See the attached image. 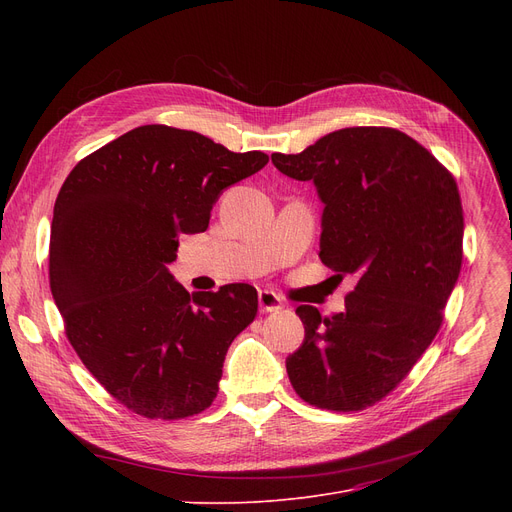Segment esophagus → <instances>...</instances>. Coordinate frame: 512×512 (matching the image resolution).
<instances>
[{"label":"esophagus","mask_w":512,"mask_h":512,"mask_svg":"<svg viewBox=\"0 0 512 512\" xmlns=\"http://www.w3.org/2000/svg\"><path fill=\"white\" fill-rule=\"evenodd\" d=\"M259 307L263 313H276L282 309V301L276 292L259 290Z\"/></svg>","instance_id":"esophagus-1"}]
</instances>
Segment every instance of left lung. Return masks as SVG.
I'll use <instances>...</instances> for the list:
<instances>
[{"label":"left lung","instance_id":"8db88e82","mask_svg":"<svg viewBox=\"0 0 512 512\" xmlns=\"http://www.w3.org/2000/svg\"><path fill=\"white\" fill-rule=\"evenodd\" d=\"M274 166L313 180L324 201L319 257L353 274L346 309L297 307L305 340L286 359L290 384L326 411H363L386 398L436 338L463 263V205L454 176L409 134L353 126Z\"/></svg>","mask_w":512,"mask_h":512}]
</instances>
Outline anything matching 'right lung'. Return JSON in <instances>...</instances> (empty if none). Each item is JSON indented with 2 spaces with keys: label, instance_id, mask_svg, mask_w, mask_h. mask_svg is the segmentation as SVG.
I'll return each instance as SVG.
<instances>
[{
  "label": "right lung",
  "instance_id": "add662e5",
  "mask_svg": "<svg viewBox=\"0 0 512 512\" xmlns=\"http://www.w3.org/2000/svg\"><path fill=\"white\" fill-rule=\"evenodd\" d=\"M270 157L234 153L193 130L134 128L80 159L53 205L49 286L93 378L132 413L184 419L211 407L257 290L174 282L178 236L205 232L224 188Z\"/></svg>",
  "mask_w": 512,
  "mask_h": 512
}]
</instances>
